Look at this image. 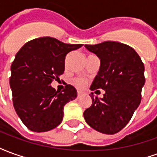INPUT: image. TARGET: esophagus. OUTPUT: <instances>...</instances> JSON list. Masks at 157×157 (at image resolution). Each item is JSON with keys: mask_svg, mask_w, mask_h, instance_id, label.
Returning <instances> with one entry per match:
<instances>
[{"mask_svg": "<svg viewBox=\"0 0 157 157\" xmlns=\"http://www.w3.org/2000/svg\"><path fill=\"white\" fill-rule=\"evenodd\" d=\"M82 92H77V98H81V97H82Z\"/></svg>", "mask_w": 157, "mask_h": 157, "instance_id": "34e87169", "label": "esophagus"}]
</instances>
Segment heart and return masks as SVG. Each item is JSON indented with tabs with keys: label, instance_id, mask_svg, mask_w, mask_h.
Listing matches in <instances>:
<instances>
[{
	"label": "heart",
	"instance_id": "heart-1",
	"mask_svg": "<svg viewBox=\"0 0 157 157\" xmlns=\"http://www.w3.org/2000/svg\"><path fill=\"white\" fill-rule=\"evenodd\" d=\"M73 83H74V85H75L77 88L82 89L83 88V87L86 86V81L85 79L75 78L74 79Z\"/></svg>",
	"mask_w": 157,
	"mask_h": 157
}]
</instances>
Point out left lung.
<instances>
[{
  "label": "left lung",
  "instance_id": "obj_1",
  "mask_svg": "<svg viewBox=\"0 0 157 157\" xmlns=\"http://www.w3.org/2000/svg\"><path fill=\"white\" fill-rule=\"evenodd\" d=\"M85 47L101 62L90 89L101 88L105 93L98 98L92 92V106L83 115L95 130L113 135L124 128L140 103L145 66L135 49L122 43L106 41Z\"/></svg>",
  "mask_w": 157,
  "mask_h": 157
}]
</instances>
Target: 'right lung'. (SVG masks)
<instances>
[{
  "mask_svg": "<svg viewBox=\"0 0 157 157\" xmlns=\"http://www.w3.org/2000/svg\"><path fill=\"white\" fill-rule=\"evenodd\" d=\"M82 46L43 37L28 42L17 53L10 86L14 109L29 129L46 132L62 122L64 106L76 98L77 92L66 84L59 92L50 84L64 73L67 54Z\"/></svg>",
  "mask_w": 157,
  "mask_h": 157,
  "instance_id": "add662e5",
  "label": "right lung"
}]
</instances>
